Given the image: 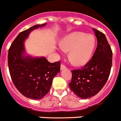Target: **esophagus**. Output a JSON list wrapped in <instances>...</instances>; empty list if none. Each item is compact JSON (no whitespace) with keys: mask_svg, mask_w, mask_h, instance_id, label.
Listing matches in <instances>:
<instances>
[{"mask_svg":"<svg viewBox=\"0 0 121 121\" xmlns=\"http://www.w3.org/2000/svg\"><path fill=\"white\" fill-rule=\"evenodd\" d=\"M66 69V67H65V65H64L62 64L61 65H60V70H64V69Z\"/></svg>","mask_w":121,"mask_h":121,"instance_id":"1","label":"esophagus"}]
</instances>
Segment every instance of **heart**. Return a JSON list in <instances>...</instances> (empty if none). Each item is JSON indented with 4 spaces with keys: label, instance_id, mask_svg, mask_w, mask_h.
I'll return each instance as SVG.
<instances>
[{
    "label": "heart",
    "instance_id": "b5f03b06",
    "mask_svg": "<svg viewBox=\"0 0 121 121\" xmlns=\"http://www.w3.org/2000/svg\"><path fill=\"white\" fill-rule=\"evenodd\" d=\"M95 39L92 34L74 32L60 41V49L69 52V60L74 65H82L91 57L95 47Z\"/></svg>",
    "mask_w": 121,
    "mask_h": 121
}]
</instances>
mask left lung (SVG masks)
Masks as SVG:
<instances>
[{
  "label": "left lung",
  "instance_id": "8db88e82",
  "mask_svg": "<svg viewBox=\"0 0 121 121\" xmlns=\"http://www.w3.org/2000/svg\"><path fill=\"white\" fill-rule=\"evenodd\" d=\"M97 46L91 60L80 69L72 70L70 90L81 99L96 95L108 81L112 66V52L104 34L93 28Z\"/></svg>",
  "mask_w": 121,
  "mask_h": 121
}]
</instances>
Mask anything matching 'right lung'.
<instances>
[{
    "label": "right lung",
    "mask_w": 121,
    "mask_h": 121,
    "mask_svg": "<svg viewBox=\"0 0 121 121\" xmlns=\"http://www.w3.org/2000/svg\"><path fill=\"white\" fill-rule=\"evenodd\" d=\"M39 24L21 32L13 40L8 52V65L13 84L22 95L39 100L49 92L54 77L60 72L59 61L51 63L44 57L27 55L24 42L32 30L42 27Z\"/></svg>",
    "instance_id": "right-lung-1"
}]
</instances>
